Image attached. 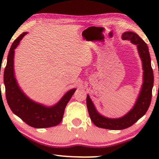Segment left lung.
<instances>
[{
    "instance_id": "obj_1",
    "label": "left lung",
    "mask_w": 159,
    "mask_h": 159,
    "mask_svg": "<svg viewBox=\"0 0 159 159\" xmlns=\"http://www.w3.org/2000/svg\"><path fill=\"white\" fill-rule=\"evenodd\" d=\"M123 40H129L137 45L138 52L142 61L143 84L139 97L133 108L124 116L119 118H108L97 111L89 95L86 104L90 119L97 127L109 130H123L130 127L146 114L152 101V88L154 85V73L151 64V57L147 45L138 34L132 31L125 32L122 35Z\"/></svg>"
}]
</instances>
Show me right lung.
<instances>
[{
    "label": "right lung",
    "mask_w": 159,
    "mask_h": 159,
    "mask_svg": "<svg viewBox=\"0 0 159 159\" xmlns=\"http://www.w3.org/2000/svg\"><path fill=\"white\" fill-rule=\"evenodd\" d=\"M26 34V32H24L15 40L7 56V64L4 71L7 102L12 111L27 125L36 128L52 127L61 121L65 107L76 89L74 88L68 91L57 104L50 107L38 104L25 95L18 86L15 78L13 59L15 49Z\"/></svg>",
    "instance_id": "add662e5"
}]
</instances>
